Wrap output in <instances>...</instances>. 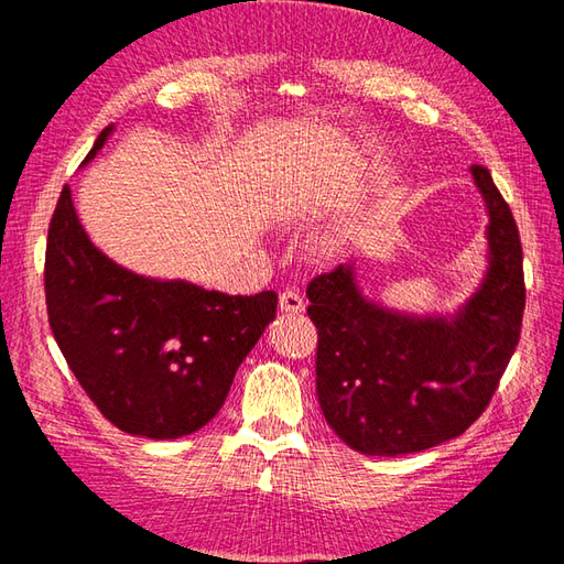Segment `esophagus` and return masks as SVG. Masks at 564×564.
Returning a JSON list of instances; mask_svg holds the SVG:
<instances>
[{"label": "esophagus", "instance_id": "obj_1", "mask_svg": "<svg viewBox=\"0 0 564 564\" xmlns=\"http://www.w3.org/2000/svg\"><path fill=\"white\" fill-rule=\"evenodd\" d=\"M279 305H281V313H289V315H297V313H303V310H305L303 295H301V291H295V289L283 291Z\"/></svg>", "mask_w": 564, "mask_h": 564}]
</instances>
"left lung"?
<instances>
[{
  "instance_id": "1",
  "label": "left lung",
  "mask_w": 564,
  "mask_h": 564,
  "mask_svg": "<svg viewBox=\"0 0 564 564\" xmlns=\"http://www.w3.org/2000/svg\"><path fill=\"white\" fill-rule=\"evenodd\" d=\"M470 174L487 206V273L455 315H406L361 293L354 263L310 281L317 398L346 446L402 455L460 436L492 400L517 349L525 285L519 227L492 174Z\"/></svg>"
}]
</instances>
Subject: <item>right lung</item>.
Listing matches in <instances>:
<instances>
[{
	"label": "right lung",
	"instance_id": "add662e5",
	"mask_svg": "<svg viewBox=\"0 0 564 564\" xmlns=\"http://www.w3.org/2000/svg\"><path fill=\"white\" fill-rule=\"evenodd\" d=\"M101 130L82 164L104 148ZM45 305L53 337L99 412L126 434L170 441L218 414L279 295H227L123 269L91 245L69 186L47 227Z\"/></svg>",
	"mask_w": 564,
	"mask_h": 564
}]
</instances>
